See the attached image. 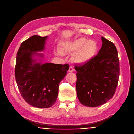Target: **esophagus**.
Here are the masks:
<instances>
[{"instance_id": "1", "label": "esophagus", "mask_w": 134, "mask_h": 134, "mask_svg": "<svg viewBox=\"0 0 134 134\" xmlns=\"http://www.w3.org/2000/svg\"><path fill=\"white\" fill-rule=\"evenodd\" d=\"M74 69H73V67H72V66H70V67H69V72H72V71H74Z\"/></svg>"}]
</instances>
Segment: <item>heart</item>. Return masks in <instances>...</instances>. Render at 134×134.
Segmentation results:
<instances>
[{
    "label": "heart",
    "mask_w": 134,
    "mask_h": 134,
    "mask_svg": "<svg viewBox=\"0 0 134 134\" xmlns=\"http://www.w3.org/2000/svg\"><path fill=\"white\" fill-rule=\"evenodd\" d=\"M98 45L93 40H87L85 37L62 42L60 52L62 53L75 52L72 59L77 64H82L88 62L96 54Z\"/></svg>",
    "instance_id": "obj_1"
}]
</instances>
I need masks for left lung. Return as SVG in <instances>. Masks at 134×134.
I'll use <instances>...</instances> for the list:
<instances>
[{"label": "left lung", "instance_id": "8db88e82", "mask_svg": "<svg viewBox=\"0 0 134 134\" xmlns=\"http://www.w3.org/2000/svg\"><path fill=\"white\" fill-rule=\"evenodd\" d=\"M102 47L97 55L83 65L75 66L77 71L76 90L82 105L95 107L113 98L118 85L120 64L116 48L101 37Z\"/></svg>", "mask_w": 134, "mask_h": 134}]
</instances>
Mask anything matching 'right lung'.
Masks as SVG:
<instances>
[{"instance_id": "add662e5", "label": "right lung", "mask_w": 134, "mask_h": 134, "mask_svg": "<svg viewBox=\"0 0 134 134\" xmlns=\"http://www.w3.org/2000/svg\"><path fill=\"white\" fill-rule=\"evenodd\" d=\"M47 36L35 35L21 43L17 53L15 78L23 99L30 105L40 108H48L57 100L59 86L66 75L69 64H42L34 59L36 53L44 49Z\"/></svg>"}]
</instances>
